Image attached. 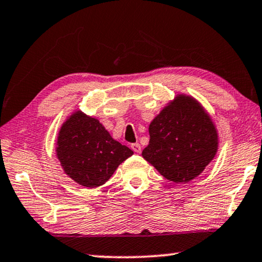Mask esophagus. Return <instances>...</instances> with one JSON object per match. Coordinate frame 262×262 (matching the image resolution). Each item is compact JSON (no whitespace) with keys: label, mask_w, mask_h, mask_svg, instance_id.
<instances>
[{"label":"esophagus","mask_w":262,"mask_h":262,"mask_svg":"<svg viewBox=\"0 0 262 262\" xmlns=\"http://www.w3.org/2000/svg\"><path fill=\"white\" fill-rule=\"evenodd\" d=\"M132 149L138 154L141 153V146H140V143H133L132 144Z\"/></svg>","instance_id":"34e87169"}]
</instances>
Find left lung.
<instances>
[{"label": "left lung", "instance_id": "8db88e82", "mask_svg": "<svg viewBox=\"0 0 262 262\" xmlns=\"http://www.w3.org/2000/svg\"><path fill=\"white\" fill-rule=\"evenodd\" d=\"M149 144L142 158L175 183L196 179L219 149L212 116L192 95L179 93L149 123Z\"/></svg>", "mask_w": 262, "mask_h": 262}]
</instances>
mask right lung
I'll return each mask as SVG.
<instances>
[{
  "label": "right lung",
  "mask_w": 262,
  "mask_h": 262,
  "mask_svg": "<svg viewBox=\"0 0 262 262\" xmlns=\"http://www.w3.org/2000/svg\"><path fill=\"white\" fill-rule=\"evenodd\" d=\"M55 149L64 174L85 188L104 185L120 163L133 155L99 120L80 109L62 123Z\"/></svg>",
  "instance_id": "obj_1"
}]
</instances>
